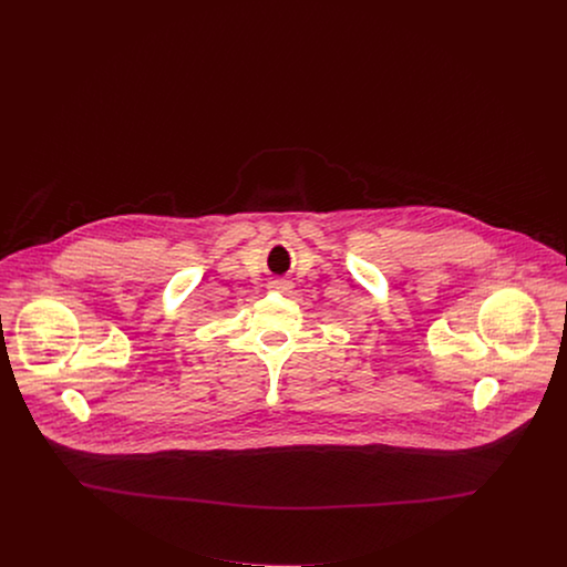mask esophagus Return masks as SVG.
<instances>
[{
  "label": "esophagus",
  "mask_w": 567,
  "mask_h": 567,
  "mask_svg": "<svg viewBox=\"0 0 567 567\" xmlns=\"http://www.w3.org/2000/svg\"><path fill=\"white\" fill-rule=\"evenodd\" d=\"M269 289H271V291H278V293H285V291L291 289V282L285 280V278H276V280L269 282Z\"/></svg>",
  "instance_id": "obj_1"
}]
</instances>
